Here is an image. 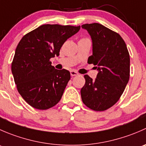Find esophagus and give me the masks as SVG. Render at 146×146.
I'll return each instance as SVG.
<instances>
[{
	"mask_svg": "<svg viewBox=\"0 0 146 146\" xmlns=\"http://www.w3.org/2000/svg\"><path fill=\"white\" fill-rule=\"evenodd\" d=\"M78 75V73H77L75 70H70V76H76Z\"/></svg>",
	"mask_w": 146,
	"mask_h": 146,
	"instance_id": "1",
	"label": "esophagus"
}]
</instances>
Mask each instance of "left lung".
<instances>
[{
  "label": "left lung",
  "mask_w": 146,
  "mask_h": 146,
  "mask_svg": "<svg viewBox=\"0 0 146 146\" xmlns=\"http://www.w3.org/2000/svg\"><path fill=\"white\" fill-rule=\"evenodd\" d=\"M90 35L92 55L88 64L98 71L95 80L85 75L81 88L82 102L95 111H104L117 103L130 76V57L126 43L117 32L99 23L81 26Z\"/></svg>",
  "instance_id": "1"
}]
</instances>
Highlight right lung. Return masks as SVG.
Returning a JSON list of instances; mask_svg holds the SVG:
<instances>
[{
    "mask_svg": "<svg viewBox=\"0 0 146 146\" xmlns=\"http://www.w3.org/2000/svg\"><path fill=\"white\" fill-rule=\"evenodd\" d=\"M80 26L43 25L25 35L19 42L11 66L17 90L28 104L37 110L54 107L61 99L70 78L66 69L57 70L50 58Z\"/></svg>",
    "mask_w": 146,
    "mask_h": 146,
    "instance_id": "add662e5",
    "label": "right lung"
}]
</instances>
